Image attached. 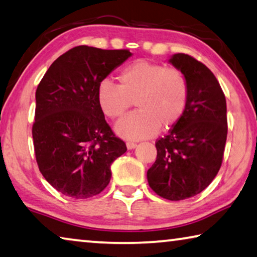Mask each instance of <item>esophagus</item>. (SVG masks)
I'll return each instance as SVG.
<instances>
[{
  "instance_id": "obj_1",
  "label": "esophagus",
  "mask_w": 257,
  "mask_h": 257,
  "mask_svg": "<svg viewBox=\"0 0 257 257\" xmlns=\"http://www.w3.org/2000/svg\"><path fill=\"white\" fill-rule=\"evenodd\" d=\"M126 147H127V149L132 150V149L136 148L137 144H136V142H133V141H127V142H126Z\"/></svg>"
}]
</instances>
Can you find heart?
Masks as SVG:
<instances>
[{
  "label": "heart",
  "instance_id": "1",
  "mask_svg": "<svg viewBox=\"0 0 257 257\" xmlns=\"http://www.w3.org/2000/svg\"><path fill=\"white\" fill-rule=\"evenodd\" d=\"M118 85L102 81L98 87V103L111 119L119 118L132 106L138 110L116 124V132L126 139H145L155 136L159 127L170 130L179 123L186 110L189 85L178 68L134 61L117 76Z\"/></svg>",
  "mask_w": 257,
  "mask_h": 257
}]
</instances>
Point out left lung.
I'll return each mask as SVG.
<instances>
[{
  "label": "left lung",
  "mask_w": 257,
  "mask_h": 257,
  "mask_svg": "<svg viewBox=\"0 0 257 257\" xmlns=\"http://www.w3.org/2000/svg\"><path fill=\"white\" fill-rule=\"evenodd\" d=\"M170 62L187 78L188 102L179 123L156 141L157 158L147 179L158 196L176 201L198 195L220 171L228 119L225 95L203 62L184 53Z\"/></svg>",
  "instance_id": "obj_1"
}]
</instances>
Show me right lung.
<instances>
[{
  "mask_svg": "<svg viewBox=\"0 0 257 257\" xmlns=\"http://www.w3.org/2000/svg\"><path fill=\"white\" fill-rule=\"evenodd\" d=\"M131 56L128 50L75 46L53 61L37 86L32 128L36 162L62 195H99L110 181L111 163L127 150L104 119L98 87Z\"/></svg>",
  "mask_w": 257,
  "mask_h": 257,
  "instance_id": "right-lung-1",
  "label": "right lung"
}]
</instances>
